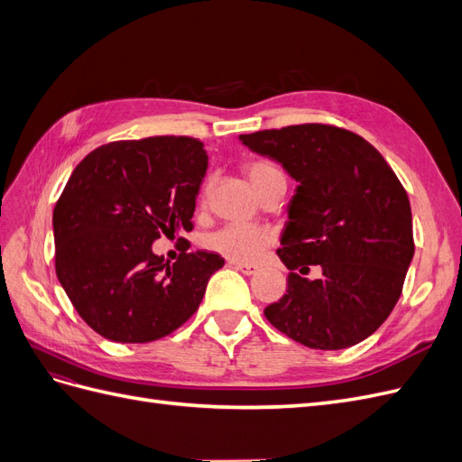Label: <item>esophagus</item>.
<instances>
[{
	"mask_svg": "<svg viewBox=\"0 0 462 462\" xmlns=\"http://www.w3.org/2000/svg\"><path fill=\"white\" fill-rule=\"evenodd\" d=\"M229 263L233 265L236 272H241L245 275H254L258 272V268H256L254 263H245V262H229Z\"/></svg>",
	"mask_w": 462,
	"mask_h": 462,
	"instance_id": "34e87169",
	"label": "esophagus"
}]
</instances>
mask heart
<instances>
[{"label": "heart", "mask_w": 462, "mask_h": 462, "mask_svg": "<svg viewBox=\"0 0 462 462\" xmlns=\"http://www.w3.org/2000/svg\"><path fill=\"white\" fill-rule=\"evenodd\" d=\"M250 185L260 194L265 180L277 175L279 170L268 162H253L245 167ZM275 241V233L270 227L260 226H239L229 223L221 229L206 235L204 246L212 253L227 258L231 262H254L265 248Z\"/></svg>", "instance_id": "obj_1"}]
</instances>
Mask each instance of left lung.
I'll return each instance as SVG.
<instances>
[{"label": "left lung", "instance_id": "left-lung-1", "mask_svg": "<svg viewBox=\"0 0 462 462\" xmlns=\"http://www.w3.org/2000/svg\"><path fill=\"white\" fill-rule=\"evenodd\" d=\"M297 180L277 256L287 292L263 310L292 341L321 351L353 346L380 328L414 256L407 190L365 138L306 123L241 134ZM319 264V280L303 275Z\"/></svg>", "mask_w": 462, "mask_h": 462}]
</instances>
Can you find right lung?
I'll return each instance as SVG.
<instances>
[{
  "instance_id": "obj_1",
  "label": "right lung",
  "mask_w": 462,
  "mask_h": 462,
  "mask_svg": "<svg viewBox=\"0 0 462 462\" xmlns=\"http://www.w3.org/2000/svg\"><path fill=\"white\" fill-rule=\"evenodd\" d=\"M206 170L197 138L152 136L96 148L69 177L53 208L55 273L102 337L150 343L199 310L223 258L185 245L170 263L152 243L192 229Z\"/></svg>"
}]
</instances>
